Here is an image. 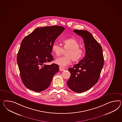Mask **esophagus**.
I'll list each match as a JSON object with an SVG mask.
<instances>
[{"label":"esophagus","instance_id":"esophagus-1","mask_svg":"<svg viewBox=\"0 0 122 122\" xmlns=\"http://www.w3.org/2000/svg\"><path fill=\"white\" fill-rule=\"evenodd\" d=\"M59 70L60 71H63L65 70V69L63 68L62 67H61V66H60Z\"/></svg>","mask_w":122,"mask_h":122}]
</instances>
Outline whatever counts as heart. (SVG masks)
<instances>
[{"mask_svg":"<svg viewBox=\"0 0 122 122\" xmlns=\"http://www.w3.org/2000/svg\"><path fill=\"white\" fill-rule=\"evenodd\" d=\"M63 48L60 44L54 43L52 46L53 53L58 56L62 53L64 50H68L66 53V56L60 57L55 61L56 64L61 67L69 65L72 61L77 62L83 57L84 50L80 48L78 41L74 39H67L63 41Z\"/></svg>","mask_w":122,"mask_h":122,"instance_id":"heart-1","label":"heart"}]
</instances>
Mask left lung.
Listing matches in <instances>:
<instances>
[{"label": "left lung", "instance_id": "1", "mask_svg": "<svg viewBox=\"0 0 122 122\" xmlns=\"http://www.w3.org/2000/svg\"><path fill=\"white\" fill-rule=\"evenodd\" d=\"M73 32L84 39L85 55L78 64L68 69L71 76L67 84L71 90L81 93L97 83L103 67L104 58L101 46L90 33L78 30Z\"/></svg>", "mask_w": 122, "mask_h": 122}]
</instances>
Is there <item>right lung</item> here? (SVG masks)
<instances>
[{"label":"right lung","mask_w":122,"mask_h":122,"mask_svg":"<svg viewBox=\"0 0 122 122\" xmlns=\"http://www.w3.org/2000/svg\"><path fill=\"white\" fill-rule=\"evenodd\" d=\"M65 30L61 26L37 28L22 41L17 57L20 76L25 86L40 92L50 86L54 75L59 70L51 54L54 41Z\"/></svg>","instance_id":"1"}]
</instances>
